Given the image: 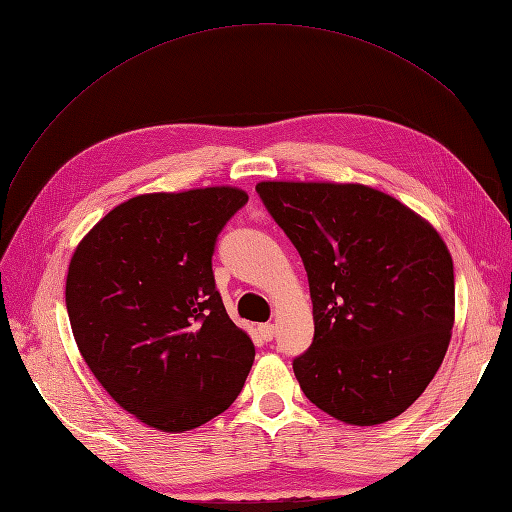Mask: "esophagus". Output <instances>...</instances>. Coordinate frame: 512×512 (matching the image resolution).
Masks as SVG:
<instances>
[{
  "label": "esophagus",
  "instance_id": "obj_1",
  "mask_svg": "<svg viewBox=\"0 0 512 512\" xmlns=\"http://www.w3.org/2000/svg\"><path fill=\"white\" fill-rule=\"evenodd\" d=\"M258 333H260L262 339H267V342H271V339L275 337V327H273L271 322H265V324H260V327H258Z\"/></svg>",
  "mask_w": 512,
  "mask_h": 512
}]
</instances>
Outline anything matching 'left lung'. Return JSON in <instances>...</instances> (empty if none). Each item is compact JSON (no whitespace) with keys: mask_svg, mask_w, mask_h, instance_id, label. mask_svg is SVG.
<instances>
[{"mask_svg":"<svg viewBox=\"0 0 512 512\" xmlns=\"http://www.w3.org/2000/svg\"><path fill=\"white\" fill-rule=\"evenodd\" d=\"M256 192L307 271L314 342L292 361L301 391L348 425L391 421L421 397L451 342L446 243L369 185L260 181Z\"/></svg>","mask_w":512,"mask_h":512,"instance_id":"obj_1","label":"left lung"}]
</instances>
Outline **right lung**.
<instances>
[{"mask_svg":"<svg viewBox=\"0 0 512 512\" xmlns=\"http://www.w3.org/2000/svg\"><path fill=\"white\" fill-rule=\"evenodd\" d=\"M245 203L230 185L134 196L72 254L76 346L104 391L153 429L205 425L250 374L254 344L228 318L211 269L218 235Z\"/></svg>","mask_w":512,"mask_h":512,"instance_id":"add662e5","label":"right lung"}]
</instances>
